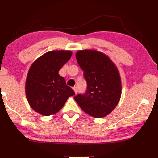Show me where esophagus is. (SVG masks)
I'll return each mask as SVG.
<instances>
[{"mask_svg":"<svg viewBox=\"0 0 158 158\" xmlns=\"http://www.w3.org/2000/svg\"><path fill=\"white\" fill-rule=\"evenodd\" d=\"M73 90H74V92L75 93V94H77V88L76 87V86L73 87Z\"/></svg>","mask_w":158,"mask_h":158,"instance_id":"obj_1","label":"esophagus"}]
</instances>
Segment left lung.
Returning <instances> with one entry per match:
<instances>
[{
	"mask_svg": "<svg viewBox=\"0 0 158 158\" xmlns=\"http://www.w3.org/2000/svg\"><path fill=\"white\" fill-rule=\"evenodd\" d=\"M75 57L88 86L85 94L75 96L74 99L88 115L106 116L115 109L122 95L118 68L106 55L94 49L77 51Z\"/></svg>",
	"mask_w": 158,
	"mask_h": 158,
	"instance_id": "1",
	"label": "left lung"
}]
</instances>
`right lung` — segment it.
Masks as SVG:
<instances>
[{"mask_svg":"<svg viewBox=\"0 0 158 158\" xmlns=\"http://www.w3.org/2000/svg\"><path fill=\"white\" fill-rule=\"evenodd\" d=\"M72 52L54 50L37 58L30 67L26 80L27 99L31 109L43 116L57 113L75 92L66 85L59 70L70 59Z\"/></svg>","mask_w":158,"mask_h":158,"instance_id":"obj_1","label":"right lung"}]
</instances>
